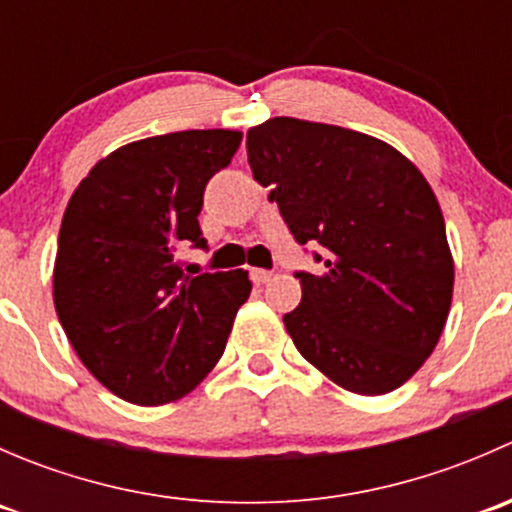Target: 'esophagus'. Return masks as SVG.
I'll return each mask as SVG.
<instances>
[{
	"mask_svg": "<svg viewBox=\"0 0 512 512\" xmlns=\"http://www.w3.org/2000/svg\"><path fill=\"white\" fill-rule=\"evenodd\" d=\"M250 280L255 282V285H265V282L272 280V272L270 270H260V267H252Z\"/></svg>",
	"mask_w": 512,
	"mask_h": 512,
	"instance_id": "obj_1",
	"label": "esophagus"
}]
</instances>
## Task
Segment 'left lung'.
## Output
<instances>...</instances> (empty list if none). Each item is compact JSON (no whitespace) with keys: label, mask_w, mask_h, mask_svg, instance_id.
<instances>
[{"label":"left lung","mask_w":512,"mask_h":512,"mask_svg":"<svg viewBox=\"0 0 512 512\" xmlns=\"http://www.w3.org/2000/svg\"><path fill=\"white\" fill-rule=\"evenodd\" d=\"M247 163L297 242L324 247L285 314L297 352L352 394L399 389L436 349L456 280L428 180L379 138L287 116L247 131Z\"/></svg>","instance_id":"8db88e82"}]
</instances>
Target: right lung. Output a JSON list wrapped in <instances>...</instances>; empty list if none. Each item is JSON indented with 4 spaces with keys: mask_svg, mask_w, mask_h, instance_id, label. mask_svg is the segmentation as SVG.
Wrapping results in <instances>:
<instances>
[{
    "mask_svg": "<svg viewBox=\"0 0 512 512\" xmlns=\"http://www.w3.org/2000/svg\"><path fill=\"white\" fill-rule=\"evenodd\" d=\"M240 131H178L126 143L71 195L54 262V307L86 369L118 399L163 406L213 371L250 297L245 270L193 275L208 180Z\"/></svg>",
    "mask_w": 512,
    "mask_h": 512,
    "instance_id": "1",
    "label": "right lung"
}]
</instances>
